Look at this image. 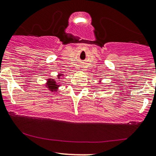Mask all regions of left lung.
Instances as JSON below:
<instances>
[{
	"mask_svg": "<svg viewBox=\"0 0 156 156\" xmlns=\"http://www.w3.org/2000/svg\"><path fill=\"white\" fill-rule=\"evenodd\" d=\"M100 81H101V80H100Z\"/></svg>",
	"mask_w": 156,
	"mask_h": 156,
	"instance_id": "1",
	"label": "left lung"
}]
</instances>
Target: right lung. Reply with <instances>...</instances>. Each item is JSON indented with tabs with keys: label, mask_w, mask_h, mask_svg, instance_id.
Returning a JSON list of instances; mask_svg holds the SVG:
<instances>
[{
	"label": "right lung",
	"mask_w": 156,
	"mask_h": 156,
	"mask_svg": "<svg viewBox=\"0 0 156 156\" xmlns=\"http://www.w3.org/2000/svg\"><path fill=\"white\" fill-rule=\"evenodd\" d=\"M64 76V74H62V73H58V76L57 78L59 80L60 79V76ZM59 81V80H58ZM59 82H57L56 80H55L54 79H48V81H47L46 83V88H48V90L49 91H51V92H55L56 93V91H57V90L58 89V88H59V86L61 85L59 84Z\"/></svg>",
	"instance_id": "1"
}]
</instances>
